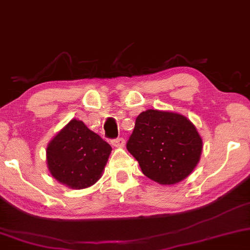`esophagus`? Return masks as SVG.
I'll return each instance as SVG.
<instances>
[{
	"label": "esophagus",
	"instance_id": "1",
	"mask_svg": "<svg viewBox=\"0 0 250 250\" xmlns=\"http://www.w3.org/2000/svg\"><path fill=\"white\" fill-rule=\"evenodd\" d=\"M110 143H112L113 146H116V148H122V146H125V141L123 140L122 137H117L115 140H112V142Z\"/></svg>",
	"mask_w": 250,
	"mask_h": 250
}]
</instances>
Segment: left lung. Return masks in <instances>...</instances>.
<instances>
[{
  "label": "left lung",
  "mask_w": 250,
  "mask_h": 250,
  "mask_svg": "<svg viewBox=\"0 0 250 250\" xmlns=\"http://www.w3.org/2000/svg\"><path fill=\"white\" fill-rule=\"evenodd\" d=\"M127 149L148 178L161 185H173L199 163L203 140L182 114L148 109L136 117Z\"/></svg>",
  "instance_id": "8db88e82"
}]
</instances>
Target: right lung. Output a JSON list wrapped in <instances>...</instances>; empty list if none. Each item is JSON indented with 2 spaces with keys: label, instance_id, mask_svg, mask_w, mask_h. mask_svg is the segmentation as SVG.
I'll use <instances>...</instances> for the list:
<instances>
[{
  "label": "right lung",
  "instance_id": "obj_1",
  "mask_svg": "<svg viewBox=\"0 0 250 250\" xmlns=\"http://www.w3.org/2000/svg\"><path fill=\"white\" fill-rule=\"evenodd\" d=\"M110 152L112 146L106 141L73 119L47 144V169L62 185L87 188L101 178Z\"/></svg>",
  "mask_w": 250,
  "mask_h": 250
}]
</instances>
